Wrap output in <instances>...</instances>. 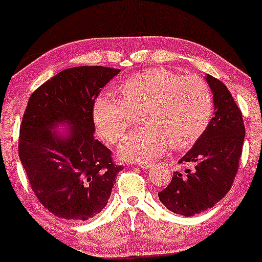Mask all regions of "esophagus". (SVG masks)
Listing matches in <instances>:
<instances>
[{
	"instance_id": "obj_1",
	"label": "esophagus",
	"mask_w": 262,
	"mask_h": 262,
	"mask_svg": "<svg viewBox=\"0 0 262 262\" xmlns=\"http://www.w3.org/2000/svg\"><path fill=\"white\" fill-rule=\"evenodd\" d=\"M138 166L141 168H149L153 166V163H139Z\"/></svg>"
}]
</instances>
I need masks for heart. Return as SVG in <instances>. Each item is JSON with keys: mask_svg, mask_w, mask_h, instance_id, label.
I'll list each match as a JSON object with an SVG mask.
<instances>
[{"mask_svg": "<svg viewBox=\"0 0 262 262\" xmlns=\"http://www.w3.org/2000/svg\"><path fill=\"white\" fill-rule=\"evenodd\" d=\"M122 97L103 94L94 104V121L102 138L116 143L142 112L146 127L128 134L119 147L128 160L149 161L168 147L186 149L196 143L212 116V96L201 77L167 69H149L120 86Z\"/></svg>", "mask_w": 262, "mask_h": 262, "instance_id": "1", "label": "heart"}]
</instances>
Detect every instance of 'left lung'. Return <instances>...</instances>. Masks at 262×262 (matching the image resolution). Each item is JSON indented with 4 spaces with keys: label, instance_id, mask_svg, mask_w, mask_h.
<instances>
[{
    "label": "left lung",
    "instance_id": "obj_1",
    "mask_svg": "<svg viewBox=\"0 0 262 262\" xmlns=\"http://www.w3.org/2000/svg\"><path fill=\"white\" fill-rule=\"evenodd\" d=\"M213 94L215 115L192 148L179 160L191 164L185 172H173L166 189L158 193L172 212L193 216L222 200L236 177L246 129L242 113L227 86L206 75Z\"/></svg>",
    "mask_w": 262,
    "mask_h": 262
}]
</instances>
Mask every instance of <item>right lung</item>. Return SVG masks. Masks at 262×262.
Masks as SVG:
<instances>
[{"label": "right lung", "instance_id": "obj_1", "mask_svg": "<svg viewBox=\"0 0 262 262\" xmlns=\"http://www.w3.org/2000/svg\"><path fill=\"white\" fill-rule=\"evenodd\" d=\"M121 70L78 66L59 72L28 99L22 117L19 157L35 197L59 219L86 221L108 203L123 166L95 139L94 104ZM69 124V136L52 129Z\"/></svg>", "mask_w": 262, "mask_h": 262}]
</instances>
